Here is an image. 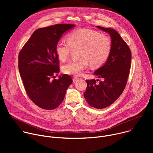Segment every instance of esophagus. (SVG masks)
<instances>
[{
	"mask_svg": "<svg viewBox=\"0 0 153 153\" xmlns=\"http://www.w3.org/2000/svg\"><path fill=\"white\" fill-rule=\"evenodd\" d=\"M78 79H79V78H77V77L74 76V77H73V82H76Z\"/></svg>",
	"mask_w": 153,
	"mask_h": 153,
	"instance_id": "esophagus-1",
	"label": "esophagus"
}]
</instances>
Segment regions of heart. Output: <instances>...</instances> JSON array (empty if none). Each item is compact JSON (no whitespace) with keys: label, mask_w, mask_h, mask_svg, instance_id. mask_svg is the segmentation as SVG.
I'll list each match as a JSON object with an SVG mask.
<instances>
[{"label":"heart","mask_w":153,"mask_h":153,"mask_svg":"<svg viewBox=\"0 0 153 153\" xmlns=\"http://www.w3.org/2000/svg\"><path fill=\"white\" fill-rule=\"evenodd\" d=\"M68 43L59 42L56 53L59 60L65 61L71 49L79 48V60L70 61L63 67V73L79 76L88 66L97 67L107 59L111 51V43L108 36L88 29L80 28L70 33L67 37Z\"/></svg>","instance_id":"obj_1"}]
</instances>
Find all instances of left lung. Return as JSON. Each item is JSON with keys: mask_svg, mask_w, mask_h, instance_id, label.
<instances>
[{"mask_svg": "<svg viewBox=\"0 0 153 153\" xmlns=\"http://www.w3.org/2000/svg\"><path fill=\"white\" fill-rule=\"evenodd\" d=\"M96 27L110 35L111 51L106 62L94 72L103 80L96 83L97 80H86L87 87L83 96L90 106L102 109L114 103L123 91L131 67V53L116 30L99 26Z\"/></svg>", "mask_w": 153, "mask_h": 153, "instance_id": "1", "label": "left lung"}]
</instances>
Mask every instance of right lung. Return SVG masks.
I'll return each mask as SVG.
<instances>
[{
	"label": "right lung",
	"mask_w": 153,
	"mask_h": 153,
	"mask_svg": "<svg viewBox=\"0 0 153 153\" xmlns=\"http://www.w3.org/2000/svg\"><path fill=\"white\" fill-rule=\"evenodd\" d=\"M76 25L57 24L36 30L19 54V70L30 99L44 110H54L62 102L71 77L59 73L56 45L64 33Z\"/></svg>",
	"instance_id": "right-lung-1"
}]
</instances>
